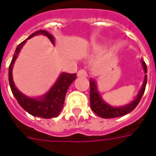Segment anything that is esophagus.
Returning <instances> with one entry per match:
<instances>
[{
  "label": "esophagus",
  "instance_id": "obj_1",
  "mask_svg": "<svg viewBox=\"0 0 156 156\" xmlns=\"http://www.w3.org/2000/svg\"><path fill=\"white\" fill-rule=\"evenodd\" d=\"M77 75H78V77H83V78H85V77H87V72H86L85 70H83V69L79 70V71L78 72V73H77Z\"/></svg>",
  "mask_w": 156,
  "mask_h": 156
}]
</instances>
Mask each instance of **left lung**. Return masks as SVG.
<instances>
[{
	"instance_id": "1",
	"label": "left lung",
	"mask_w": 156,
	"mask_h": 156,
	"mask_svg": "<svg viewBox=\"0 0 156 156\" xmlns=\"http://www.w3.org/2000/svg\"><path fill=\"white\" fill-rule=\"evenodd\" d=\"M141 65H142L143 70L145 73V77H144V81H143L142 86L140 89L139 93H137L136 97L128 104L124 106H119V107H114L112 106L107 101H105L101 94L99 93L98 88V84L93 78H90V106L91 109L95 112L98 116L101 118H114V117H118V116H125L129 112H131L136 108L141 97L144 94L145 89H146V83H147V68H146V63L140 60Z\"/></svg>"
}]
</instances>
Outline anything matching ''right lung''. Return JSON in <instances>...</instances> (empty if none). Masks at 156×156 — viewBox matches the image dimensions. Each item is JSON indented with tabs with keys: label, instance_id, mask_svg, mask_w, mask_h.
<instances>
[{
	"label": "right lung",
	"instance_id": "1",
	"mask_svg": "<svg viewBox=\"0 0 156 156\" xmlns=\"http://www.w3.org/2000/svg\"><path fill=\"white\" fill-rule=\"evenodd\" d=\"M40 34L48 37V39H49L52 44H55V37L44 30H40L34 32L26 40L20 43L19 45L17 46L13 58H12V60L10 62V67H9V83H10L11 92L24 110L26 111L29 114H30L32 116L48 119V118L57 117L59 115L61 110L63 107L64 99H65V95H66L68 88L73 82L76 79L77 75L76 73L70 74L69 73L62 72L54 85L49 88V91H47L44 94L39 96V97H34V98L28 97L21 93L17 88L14 83L13 75H12V70H13L15 62L20 52L23 48V46L25 45L26 41L31 39L32 37L40 35Z\"/></svg>",
	"mask_w": 156,
	"mask_h": 156
}]
</instances>
